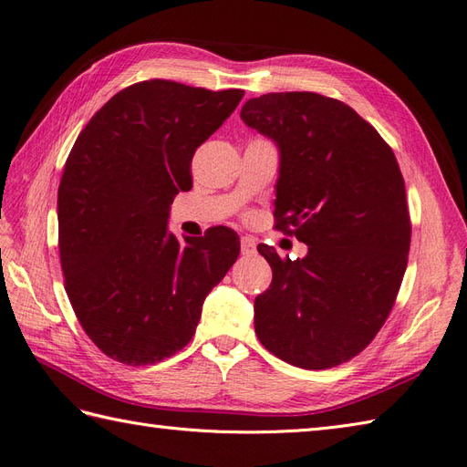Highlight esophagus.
Masks as SVG:
<instances>
[{
    "instance_id": "1",
    "label": "esophagus",
    "mask_w": 467,
    "mask_h": 467,
    "mask_svg": "<svg viewBox=\"0 0 467 467\" xmlns=\"http://www.w3.org/2000/svg\"><path fill=\"white\" fill-rule=\"evenodd\" d=\"M257 251V242L251 235L242 237V253L244 255H253Z\"/></svg>"
}]
</instances>
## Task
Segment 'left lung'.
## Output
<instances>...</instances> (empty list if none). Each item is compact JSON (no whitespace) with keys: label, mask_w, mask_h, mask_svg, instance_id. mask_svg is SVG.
Segmentation results:
<instances>
[{"label":"left lung","mask_w":467,"mask_h":467,"mask_svg":"<svg viewBox=\"0 0 467 467\" xmlns=\"http://www.w3.org/2000/svg\"><path fill=\"white\" fill-rule=\"evenodd\" d=\"M242 120L278 146L276 230L307 245L296 261L257 247L273 282L255 333L280 360L333 368L370 345L398 298L411 244L398 160L355 109L319 93L249 99Z\"/></svg>","instance_id":"left-lung-1"}]
</instances>
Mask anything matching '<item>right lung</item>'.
<instances>
[{
	"label": "right lung",
	"instance_id": "obj_1",
	"mask_svg": "<svg viewBox=\"0 0 467 467\" xmlns=\"http://www.w3.org/2000/svg\"><path fill=\"white\" fill-rule=\"evenodd\" d=\"M242 97V89L140 81L110 97L69 151L58 187L64 286L107 357L129 366L173 357L235 263L234 230L218 225L182 245L167 218L175 196L192 189L196 148Z\"/></svg>",
	"mask_w": 467,
	"mask_h": 467
}]
</instances>
